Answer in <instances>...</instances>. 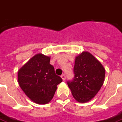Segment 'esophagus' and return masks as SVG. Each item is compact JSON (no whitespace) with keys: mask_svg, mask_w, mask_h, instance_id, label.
I'll return each instance as SVG.
<instances>
[{"mask_svg":"<svg viewBox=\"0 0 122 122\" xmlns=\"http://www.w3.org/2000/svg\"><path fill=\"white\" fill-rule=\"evenodd\" d=\"M61 78L63 79V80H65V78H66V77H65V74H62L61 76Z\"/></svg>","mask_w":122,"mask_h":122,"instance_id":"34e87169","label":"esophagus"}]
</instances>
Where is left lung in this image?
Instances as JSON below:
<instances>
[{
	"mask_svg": "<svg viewBox=\"0 0 122 122\" xmlns=\"http://www.w3.org/2000/svg\"><path fill=\"white\" fill-rule=\"evenodd\" d=\"M74 77L67 84L78 102L90 101L97 95L104 83L105 70L92 54L83 51L76 57Z\"/></svg>",
	"mask_w": 122,
	"mask_h": 122,
	"instance_id": "8db88e82",
	"label": "left lung"
}]
</instances>
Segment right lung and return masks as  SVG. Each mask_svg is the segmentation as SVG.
Here are the masks:
<instances>
[{"instance_id":"1","label":"right lung","mask_w":122,"mask_h":122,"mask_svg":"<svg viewBox=\"0 0 122 122\" xmlns=\"http://www.w3.org/2000/svg\"><path fill=\"white\" fill-rule=\"evenodd\" d=\"M50 57L38 53L18 71L20 87L32 101L45 105L52 99L57 86L63 80L50 64Z\"/></svg>"}]
</instances>
